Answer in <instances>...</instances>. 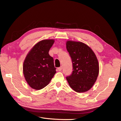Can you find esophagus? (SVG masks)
Returning a JSON list of instances; mask_svg holds the SVG:
<instances>
[{"instance_id":"1","label":"esophagus","mask_w":121,"mask_h":121,"mask_svg":"<svg viewBox=\"0 0 121 121\" xmlns=\"http://www.w3.org/2000/svg\"><path fill=\"white\" fill-rule=\"evenodd\" d=\"M58 70L59 71H61V70H62V67H59L58 68Z\"/></svg>"}]
</instances>
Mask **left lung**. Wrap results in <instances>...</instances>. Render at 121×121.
I'll return each mask as SVG.
<instances>
[{"label":"left lung","mask_w":121,"mask_h":121,"mask_svg":"<svg viewBox=\"0 0 121 121\" xmlns=\"http://www.w3.org/2000/svg\"><path fill=\"white\" fill-rule=\"evenodd\" d=\"M66 48L72 60L73 71L66 79L73 90L78 93L91 89L99 71L98 59L92 50L81 42L68 40Z\"/></svg>","instance_id":"obj_1"}]
</instances>
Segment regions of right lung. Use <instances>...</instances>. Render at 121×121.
Returning a JSON list of instances; mask_svg holds the SVG:
<instances>
[{"label":"right lung","instance_id":"add662e5","mask_svg":"<svg viewBox=\"0 0 121 121\" xmlns=\"http://www.w3.org/2000/svg\"><path fill=\"white\" fill-rule=\"evenodd\" d=\"M54 39H44L35 45L26 55L23 72L26 82L33 89H43L56 73L54 60L48 54Z\"/></svg>","mask_w":121,"mask_h":121}]
</instances>
